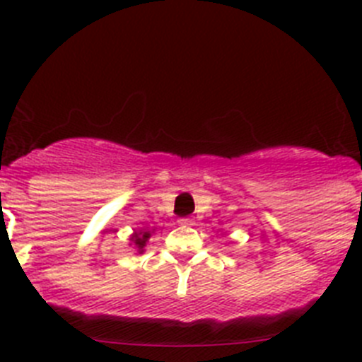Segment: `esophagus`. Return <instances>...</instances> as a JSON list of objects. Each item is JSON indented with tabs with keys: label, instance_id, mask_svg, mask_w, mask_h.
I'll use <instances>...</instances> for the list:
<instances>
[{
	"label": "esophagus",
	"instance_id": "1",
	"mask_svg": "<svg viewBox=\"0 0 362 362\" xmlns=\"http://www.w3.org/2000/svg\"><path fill=\"white\" fill-rule=\"evenodd\" d=\"M179 225H181V226H194V225H196V221L190 219V217H185V219L179 221Z\"/></svg>",
	"mask_w": 362,
	"mask_h": 362
}]
</instances>
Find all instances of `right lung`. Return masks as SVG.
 Returning a JSON list of instances; mask_svg holds the SVG:
<instances>
[{
	"label": "right lung",
	"mask_w": 362,
	"mask_h": 362,
	"mask_svg": "<svg viewBox=\"0 0 362 362\" xmlns=\"http://www.w3.org/2000/svg\"><path fill=\"white\" fill-rule=\"evenodd\" d=\"M152 233H153V230L139 228V230H136L132 235H130V245L136 248L137 254L145 252V246H146V243H148V239H150V235H152Z\"/></svg>",
	"instance_id": "add662e5"
}]
</instances>
